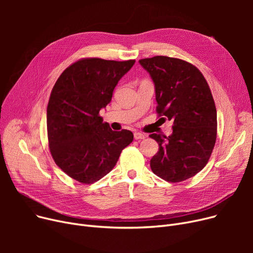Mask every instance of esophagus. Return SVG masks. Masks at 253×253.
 <instances>
[{
  "label": "esophagus",
  "instance_id": "34e87169",
  "mask_svg": "<svg viewBox=\"0 0 253 253\" xmlns=\"http://www.w3.org/2000/svg\"><path fill=\"white\" fill-rule=\"evenodd\" d=\"M134 138L135 139H144L145 135L140 133V132H134Z\"/></svg>",
  "mask_w": 253,
  "mask_h": 253
}]
</instances>
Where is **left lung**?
<instances>
[{
  "mask_svg": "<svg viewBox=\"0 0 253 253\" xmlns=\"http://www.w3.org/2000/svg\"><path fill=\"white\" fill-rule=\"evenodd\" d=\"M139 63L155 84L158 116L173 121L171 135H150L159 144L151 169L169 182L191 178L206 166L216 140V108L208 83L195 65L179 58L154 56Z\"/></svg>",
  "mask_w": 253,
  "mask_h": 253,
  "instance_id": "obj_1",
  "label": "left lung"
}]
</instances>
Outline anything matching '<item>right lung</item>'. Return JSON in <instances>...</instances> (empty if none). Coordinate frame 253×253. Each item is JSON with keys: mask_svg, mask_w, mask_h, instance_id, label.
Segmentation results:
<instances>
[{"mask_svg": "<svg viewBox=\"0 0 253 253\" xmlns=\"http://www.w3.org/2000/svg\"><path fill=\"white\" fill-rule=\"evenodd\" d=\"M135 60L82 58L66 68L51 91L47 106L50 153L56 165L77 181L93 183L115 167L133 133L113 131L99 111Z\"/></svg>", "mask_w": 253, "mask_h": 253, "instance_id": "right-lung-1", "label": "right lung"}]
</instances>
